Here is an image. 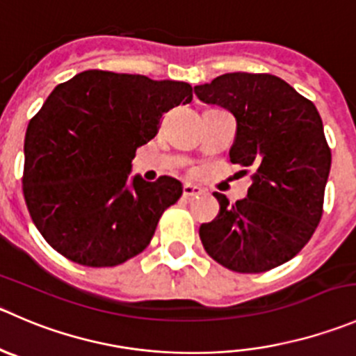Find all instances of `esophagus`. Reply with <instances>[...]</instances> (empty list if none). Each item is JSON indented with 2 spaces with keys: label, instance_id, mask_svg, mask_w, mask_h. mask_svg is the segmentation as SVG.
Returning a JSON list of instances; mask_svg holds the SVG:
<instances>
[{
  "label": "esophagus",
  "instance_id": "34e87169",
  "mask_svg": "<svg viewBox=\"0 0 356 356\" xmlns=\"http://www.w3.org/2000/svg\"><path fill=\"white\" fill-rule=\"evenodd\" d=\"M182 195H184V198H193V196L203 195V189L198 188V186L184 184V188H182Z\"/></svg>",
  "mask_w": 356,
  "mask_h": 356
}]
</instances>
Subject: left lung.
<instances>
[{
	"label": "left lung",
	"mask_w": 356,
	"mask_h": 356,
	"mask_svg": "<svg viewBox=\"0 0 356 356\" xmlns=\"http://www.w3.org/2000/svg\"><path fill=\"white\" fill-rule=\"evenodd\" d=\"M205 104L236 120L229 161L252 170L247 198L200 226L207 254L236 273H262L291 261L315 233L323 212L330 149L315 104L273 74L227 72L196 85Z\"/></svg>",
	"instance_id": "obj_1"
}]
</instances>
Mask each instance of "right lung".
<instances>
[{"label": "right lung", "instance_id": "add662e5", "mask_svg": "<svg viewBox=\"0 0 356 356\" xmlns=\"http://www.w3.org/2000/svg\"><path fill=\"white\" fill-rule=\"evenodd\" d=\"M193 101L186 81L90 69L54 88L27 125L22 189L41 236L92 268L129 261L149 245L182 184L130 177L137 147L163 113Z\"/></svg>", "mask_w": 356, "mask_h": 356}]
</instances>
